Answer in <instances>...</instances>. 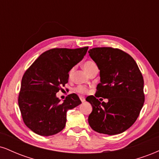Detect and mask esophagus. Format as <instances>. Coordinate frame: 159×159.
Listing matches in <instances>:
<instances>
[{"label": "esophagus", "mask_w": 159, "mask_h": 159, "mask_svg": "<svg viewBox=\"0 0 159 159\" xmlns=\"http://www.w3.org/2000/svg\"><path fill=\"white\" fill-rule=\"evenodd\" d=\"M80 99H81V101L82 102H84L85 101V98L83 97V96H81V97H80Z\"/></svg>", "instance_id": "1"}]
</instances>
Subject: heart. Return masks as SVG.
<instances>
[{"label":"heart","mask_w":159,"mask_h":159,"mask_svg":"<svg viewBox=\"0 0 159 159\" xmlns=\"http://www.w3.org/2000/svg\"><path fill=\"white\" fill-rule=\"evenodd\" d=\"M83 67L87 73H90L93 69L97 66H96V64L94 63V62L88 61H86L84 63ZM73 72H74V69H72L70 71H69V78H72V74H73ZM76 91L78 93H87L88 92V89H87V87H84V86H79V87H78L77 88H76Z\"/></svg>","instance_id":"heart-1"}]
</instances>
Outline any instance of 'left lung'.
<instances>
[{"instance_id":"left-lung-1","label":"left lung","mask_w":159,"mask_h":159,"mask_svg":"<svg viewBox=\"0 0 159 159\" xmlns=\"http://www.w3.org/2000/svg\"><path fill=\"white\" fill-rule=\"evenodd\" d=\"M89 55L100 70L95 96L107 98L101 103L93 96L86 100L93 111L88 116L95 132L114 135L136 121L144 103L143 78L134 60L127 53L110 47L90 49Z\"/></svg>"}]
</instances>
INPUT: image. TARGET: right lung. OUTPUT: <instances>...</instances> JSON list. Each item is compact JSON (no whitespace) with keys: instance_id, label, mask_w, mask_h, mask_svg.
<instances>
[{"instance_id":"obj_1","label":"right lung","mask_w":159,"mask_h":159,"mask_svg":"<svg viewBox=\"0 0 159 159\" xmlns=\"http://www.w3.org/2000/svg\"><path fill=\"white\" fill-rule=\"evenodd\" d=\"M88 47L53 48L43 53L24 74L19 106L24 123L42 136H51L64 129L67 111L81 103L75 93L63 102L56 93L69 80V72L87 54Z\"/></svg>"}]
</instances>
